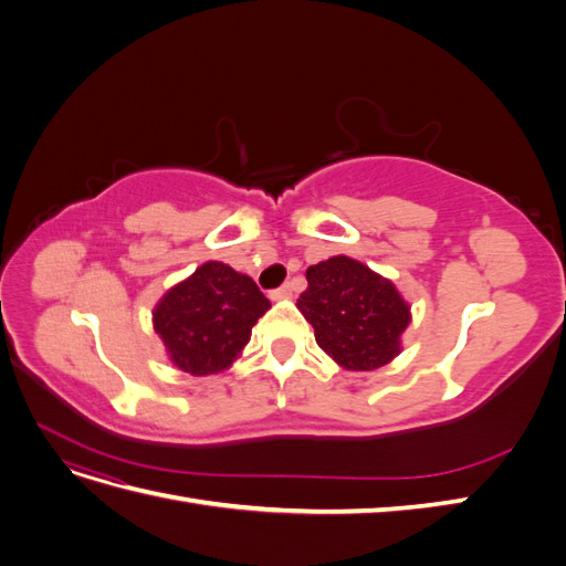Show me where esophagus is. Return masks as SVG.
<instances>
[{
  "label": "esophagus",
  "mask_w": 566,
  "mask_h": 566,
  "mask_svg": "<svg viewBox=\"0 0 566 566\" xmlns=\"http://www.w3.org/2000/svg\"><path fill=\"white\" fill-rule=\"evenodd\" d=\"M290 295H293V285H290V283H285V285L279 287V290H271V293H269V297H271L273 302H276V300H285V297H290Z\"/></svg>",
  "instance_id": "34e87169"
}]
</instances>
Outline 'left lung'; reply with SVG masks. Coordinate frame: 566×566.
<instances>
[{
  "instance_id": "8db88e82",
  "label": "left lung",
  "mask_w": 566,
  "mask_h": 566,
  "mask_svg": "<svg viewBox=\"0 0 566 566\" xmlns=\"http://www.w3.org/2000/svg\"><path fill=\"white\" fill-rule=\"evenodd\" d=\"M297 310L316 345L345 370H375L401 354L410 304L389 279L347 254L306 269Z\"/></svg>"
}]
</instances>
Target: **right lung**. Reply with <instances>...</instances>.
Segmentation results:
<instances>
[{
	"label": "right lung",
	"instance_id": "obj_1",
	"mask_svg": "<svg viewBox=\"0 0 566 566\" xmlns=\"http://www.w3.org/2000/svg\"><path fill=\"white\" fill-rule=\"evenodd\" d=\"M269 310L271 302L245 273L224 262H205L153 306V331L172 366L202 378L233 366L252 325Z\"/></svg>",
	"mask_w": 566,
	"mask_h": 566
}]
</instances>
